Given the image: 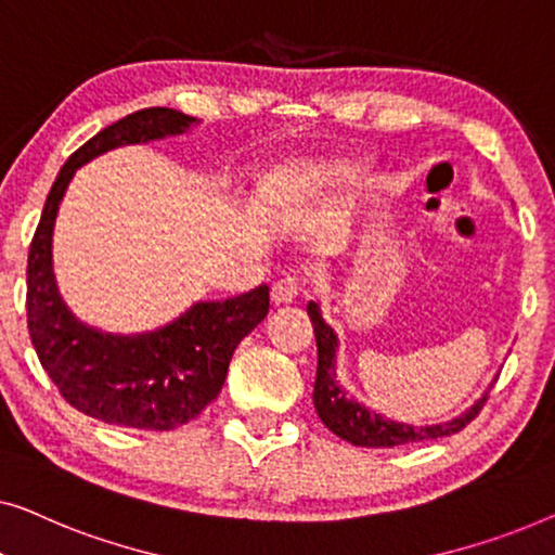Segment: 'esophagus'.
<instances>
[{"label": "esophagus", "mask_w": 555, "mask_h": 555, "mask_svg": "<svg viewBox=\"0 0 555 555\" xmlns=\"http://www.w3.org/2000/svg\"><path fill=\"white\" fill-rule=\"evenodd\" d=\"M296 294H299V279L286 274L281 276L274 286H271V301L274 304H288L296 299Z\"/></svg>", "instance_id": "1"}]
</instances>
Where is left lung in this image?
I'll return each mask as SVG.
<instances>
[{"label":"left lung","instance_id":"8db88e82","mask_svg":"<svg viewBox=\"0 0 555 555\" xmlns=\"http://www.w3.org/2000/svg\"><path fill=\"white\" fill-rule=\"evenodd\" d=\"M309 317L314 324L317 334V349H319V366H317V382H314V408L322 423L330 427L334 435L341 440L362 444V448H397V444H415L437 440V437L455 435L473 423L480 415L482 404L488 402V395L480 402H475L465 415L452 420V423L430 425V427H415V425H400L392 420H385L382 415H374L362 404L349 400L345 389L337 385V372H334V354H337V337H334L332 326L324 324L319 307L309 301Z\"/></svg>","mask_w":555,"mask_h":555}]
</instances>
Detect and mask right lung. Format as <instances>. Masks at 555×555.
I'll use <instances>...</instances> for the list:
<instances>
[{
    "label": "right lung",
    "mask_w": 555,
    "mask_h": 555,
    "mask_svg": "<svg viewBox=\"0 0 555 555\" xmlns=\"http://www.w3.org/2000/svg\"><path fill=\"white\" fill-rule=\"evenodd\" d=\"M193 118L145 107L107 125L69 155L47 193L27 256V330L44 372L65 402L107 425L173 430L221 392L238 341L269 314V286L225 301H201L178 322L143 337H111L77 322L52 279L50 236L69 178L118 145L181 135Z\"/></svg>",
    "instance_id": "add662e5"
}]
</instances>
